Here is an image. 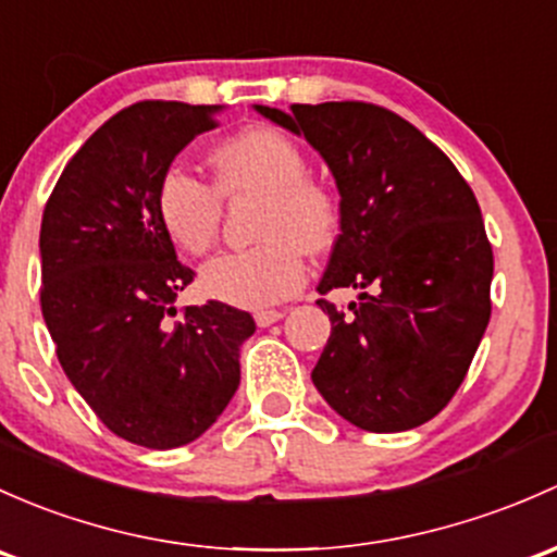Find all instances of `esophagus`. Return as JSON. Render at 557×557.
<instances>
[{"label": "esophagus", "mask_w": 557, "mask_h": 557, "mask_svg": "<svg viewBox=\"0 0 557 557\" xmlns=\"http://www.w3.org/2000/svg\"><path fill=\"white\" fill-rule=\"evenodd\" d=\"M280 318H283V312H280V309H259V312L253 314L256 325H259V327H269V325H274V323H277Z\"/></svg>", "instance_id": "1"}]
</instances>
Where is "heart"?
Here are the masks:
<instances>
[{
  "mask_svg": "<svg viewBox=\"0 0 557 557\" xmlns=\"http://www.w3.org/2000/svg\"><path fill=\"white\" fill-rule=\"evenodd\" d=\"M215 186L189 168L171 165L157 184L162 230L191 256L215 243L224 197L261 191L256 248L232 250L200 269L205 296L239 309H263L294 296L307 280L304 250L323 253L338 234V202L318 181L307 178L301 146L274 127H248L226 138L210 157Z\"/></svg>",
  "mask_w": 557,
  "mask_h": 557,
  "instance_id": "obj_1",
  "label": "heart"
}]
</instances>
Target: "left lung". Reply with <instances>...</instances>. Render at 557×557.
<instances>
[{"mask_svg":"<svg viewBox=\"0 0 557 557\" xmlns=\"http://www.w3.org/2000/svg\"><path fill=\"white\" fill-rule=\"evenodd\" d=\"M304 136L336 178L342 234L318 290L357 288L312 371L327 406L368 432H403L448 406L491 318L494 253L470 184L395 111L362 101L256 107Z\"/></svg>","mask_w":557,"mask_h":557,"instance_id":"obj_1","label":"left lung"}]
</instances>
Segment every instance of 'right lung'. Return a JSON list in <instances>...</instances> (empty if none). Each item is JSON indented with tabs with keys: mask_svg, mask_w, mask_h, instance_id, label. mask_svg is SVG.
<instances>
[{
	"mask_svg": "<svg viewBox=\"0 0 557 557\" xmlns=\"http://www.w3.org/2000/svg\"><path fill=\"white\" fill-rule=\"evenodd\" d=\"M221 107L140 101L103 122L45 205L42 318L69 382L114 435L146 448L197 441L239 386L248 312L208 301L175 318L195 280L157 215V184Z\"/></svg>",
	"mask_w": 557,
	"mask_h": 557,
	"instance_id": "obj_1",
	"label": "right lung"
}]
</instances>
